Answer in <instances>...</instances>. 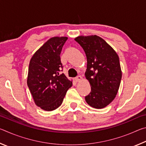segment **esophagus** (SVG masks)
<instances>
[{
  "label": "esophagus",
  "mask_w": 146,
  "mask_h": 146,
  "mask_svg": "<svg viewBox=\"0 0 146 146\" xmlns=\"http://www.w3.org/2000/svg\"><path fill=\"white\" fill-rule=\"evenodd\" d=\"M82 76H80V75H78V76H76V77L75 78V80H76V82H79V81L81 80V79H82Z\"/></svg>",
  "instance_id": "esophagus-1"
}]
</instances>
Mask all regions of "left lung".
<instances>
[{"label":"left lung","instance_id":"obj_1","mask_svg":"<svg viewBox=\"0 0 146 146\" xmlns=\"http://www.w3.org/2000/svg\"><path fill=\"white\" fill-rule=\"evenodd\" d=\"M75 41L83 48L87 58L86 79L91 92L85 100L91 107L102 109L114 100L119 89L122 71L117 53L97 35L79 36Z\"/></svg>","mask_w":146,"mask_h":146}]
</instances>
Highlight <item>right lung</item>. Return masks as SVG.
<instances>
[{
    "instance_id": "1",
    "label": "right lung",
    "mask_w": 146,
    "mask_h": 146,
    "mask_svg": "<svg viewBox=\"0 0 146 146\" xmlns=\"http://www.w3.org/2000/svg\"><path fill=\"white\" fill-rule=\"evenodd\" d=\"M67 37H52L35 53L29 62L27 84L35 104L43 110L53 111L63 102L72 86L62 71L60 53Z\"/></svg>"
}]
</instances>
